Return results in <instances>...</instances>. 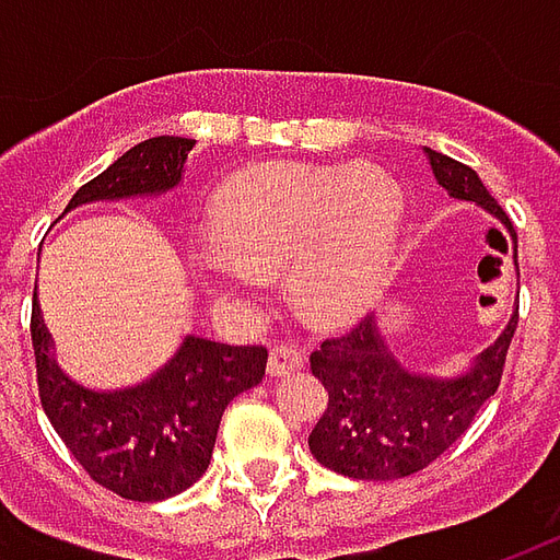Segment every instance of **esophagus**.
<instances>
[{
    "label": "esophagus",
    "instance_id": "34e87169",
    "mask_svg": "<svg viewBox=\"0 0 560 560\" xmlns=\"http://www.w3.org/2000/svg\"><path fill=\"white\" fill-rule=\"evenodd\" d=\"M305 365V357L300 348H288V345H276L272 351H269V375L272 377H284L293 375V372H300Z\"/></svg>",
    "mask_w": 560,
    "mask_h": 560
}]
</instances>
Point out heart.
<instances>
[{
	"label": "heart",
	"instance_id": "b5f03b06",
	"mask_svg": "<svg viewBox=\"0 0 560 560\" xmlns=\"http://www.w3.org/2000/svg\"><path fill=\"white\" fill-rule=\"evenodd\" d=\"M399 183L372 164L269 161L236 173L209 207L221 252L197 260L212 296H245L281 272L303 312L341 320L363 312L387 276L401 231Z\"/></svg>",
	"mask_w": 560,
	"mask_h": 560
}]
</instances>
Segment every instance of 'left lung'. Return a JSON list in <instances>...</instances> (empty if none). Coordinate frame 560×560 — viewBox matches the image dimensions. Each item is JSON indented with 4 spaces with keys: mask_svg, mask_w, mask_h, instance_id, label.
I'll return each instance as SVG.
<instances>
[{
    "mask_svg": "<svg viewBox=\"0 0 560 560\" xmlns=\"http://www.w3.org/2000/svg\"><path fill=\"white\" fill-rule=\"evenodd\" d=\"M425 159L446 195L477 203L510 231L504 209L468 164L434 149H425ZM516 320L518 315L510 317L501 336L456 375L408 369L384 339L375 315L348 336L327 339L308 357L312 375L329 396L327 411L308 434L312 456L353 480H399L432 465L494 396Z\"/></svg>",
    "mask_w": 560,
    "mask_h": 560,
    "instance_id": "left-lung-1",
    "label": "left lung"
}]
</instances>
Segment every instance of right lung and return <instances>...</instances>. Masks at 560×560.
Listing matches in <instances>:
<instances>
[{"mask_svg":"<svg viewBox=\"0 0 560 560\" xmlns=\"http://www.w3.org/2000/svg\"><path fill=\"white\" fill-rule=\"evenodd\" d=\"M188 138H149L128 149L71 197L83 203L159 197L183 183ZM32 348L47 420L92 480L128 501H164L195 486L209 468L224 408L257 387L267 372L264 348H233L188 332L164 365L140 384L92 389L56 363V348L32 300Z\"/></svg>","mask_w":560,"mask_h":560,"instance_id":"add662e5","label":"right lung"}]
</instances>
